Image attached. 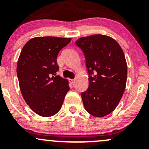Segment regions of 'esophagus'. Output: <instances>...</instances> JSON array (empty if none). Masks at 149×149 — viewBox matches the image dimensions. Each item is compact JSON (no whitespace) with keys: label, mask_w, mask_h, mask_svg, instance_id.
<instances>
[{"label":"esophagus","mask_w":149,"mask_h":149,"mask_svg":"<svg viewBox=\"0 0 149 149\" xmlns=\"http://www.w3.org/2000/svg\"><path fill=\"white\" fill-rule=\"evenodd\" d=\"M70 83H71V84H73V83H75V80L74 79H70Z\"/></svg>","instance_id":"obj_1"}]
</instances>
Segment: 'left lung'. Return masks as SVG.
Segmentation results:
<instances>
[{
  "instance_id": "left-lung-1",
  "label": "left lung",
  "mask_w": 149,
  "mask_h": 149,
  "mask_svg": "<svg viewBox=\"0 0 149 149\" xmlns=\"http://www.w3.org/2000/svg\"><path fill=\"white\" fill-rule=\"evenodd\" d=\"M85 58L89 86L82 92L85 110L95 117H104L116 109L122 98L127 68L119 44L107 36L92 35L76 41Z\"/></svg>"
}]
</instances>
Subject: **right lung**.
Returning <instances> with one entry per match:
<instances>
[{
  "mask_svg": "<svg viewBox=\"0 0 149 149\" xmlns=\"http://www.w3.org/2000/svg\"><path fill=\"white\" fill-rule=\"evenodd\" d=\"M71 38L36 37L22 48L17 66L20 90L33 111L42 117L60 110L70 90L69 82L59 76L57 57Z\"/></svg>",
  "mask_w": 149,
  "mask_h": 149,
  "instance_id": "right-lung-1",
  "label": "right lung"
}]
</instances>
